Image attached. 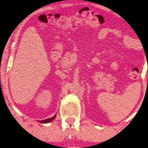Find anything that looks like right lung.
Returning <instances> with one entry per match:
<instances>
[{"label":"right lung","mask_w":148,"mask_h":148,"mask_svg":"<svg viewBox=\"0 0 148 148\" xmlns=\"http://www.w3.org/2000/svg\"><path fill=\"white\" fill-rule=\"evenodd\" d=\"M56 115L54 116L53 117H51V118H49V119H45V120H42V121H38V122H40V123H49V122H51L52 121H53L54 119H55V117H56Z\"/></svg>","instance_id":"1"}]
</instances>
